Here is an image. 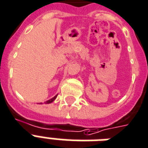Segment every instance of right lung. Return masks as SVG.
<instances>
[{
  "mask_svg": "<svg viewBox=\"0 0 148 148\" xmlns=\"http://www.w3.org/2000/svg\"><path fill=\"white\" fill-rule=\"evenodd\" d=\"M56 96H57V95H55V96H54L53 98H52L51 99H49V100H48V101H46V102H45V103H46V104H49V103H51V102H53V101L54 100H55V99H56Z\"/></svg>",
  "mask_w": 148,
  "mask_h": 148,
  "instance_id": "add662e5",
  "label": "right lung"
}]
</instances>
